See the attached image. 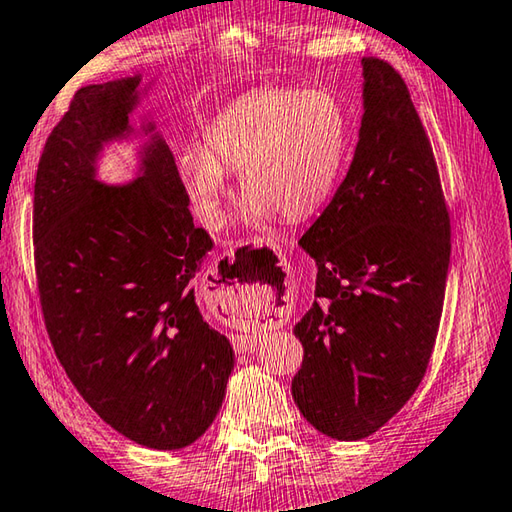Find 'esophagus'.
Returning a JSON list of instances; mask_svg holds the SVG:
<instances>
[{"label":"esophagus","instance_id":"1","mask_svg":"<svg viewBox=\"0 0 512 512\" xmlns=\"http://www.w3.org/2000/svg\"><path fill=\"white\" fill-rule=\"evenodd\" d=\"M244 293H248L250 300H255V296H259L257 284H246V289L241 287V298H244ZM232 345H235L237 352H253L255 345H257V334H237V336H232Z\"/></svg>","mask_w":512,"mask_h":512}]
</instances>
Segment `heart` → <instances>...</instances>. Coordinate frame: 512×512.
<instances>
[{
    "mask_svg": "<svg viewBox=\"0 0 512 512\" xmlns=\"http://www.w3.org/2000/svg\"><path fill=\"white\" fill-rule=\"evenodd\" d=\"M350 121L327 90L262 88L223 108L203 133V151L180 155L178 171L198 221L219 228L230 198L225 173H239L244 214L287 221L314 214L334 192Z\"/></svg>",
    "mask_w": 512,
    "mask_h": 512,
    "instance_id": "b5f03b06",
    "label": "heart"
}]
</instances>
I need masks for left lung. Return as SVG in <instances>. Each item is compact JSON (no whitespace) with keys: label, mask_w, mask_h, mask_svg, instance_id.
Returning a JSON list of instances; mask_svg holds the SVG:
<instances>
[{"label":"left lung","mask_w":512,"mask_h":512,"mask_svg":"<svg viewBox=\"0 0 512 512\" xmlns=\"http://www.w3.org/2000/svg\"><path fill=\"white\" fill-rule=\"evenodd\" d=\"M359 144L300 246L316 300L293 327L305 357L291 393L305 420L361 440L409 402L443 314L452 225L431 142L402 74L363 58Z\"/></svg>","instance_id":"1"}]
</instances>
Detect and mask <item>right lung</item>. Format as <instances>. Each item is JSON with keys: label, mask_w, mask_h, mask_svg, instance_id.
Returning <instances> with one entry per match:
<instances>
[{"label": "right lung", "mask_w": 512, "mask_h": 512, "mask_svg": "<svg viewBox=\"0 0 512 512\" xmlns=\"http://www.w3.org/2000/svg\"><path fill=\"white\" fill-rule=\"evenodd\" d=\"M137 83L76 90L49 133L33 259L49 341L83 400L135 443L183 449L219 413L235 352L196 305L214 241L194 225L169 146H149L133 185L94 180V155L126 131Z\"/></svg>", "instance_id": "add662e5"}]
</instances>
